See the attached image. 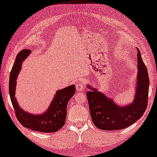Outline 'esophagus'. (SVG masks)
Masks as SVG:
<instances>
[{
  "label": "esophagus",
  "mask_w": 157,
  "mask_h": 157,
  "mask_svg": "<svg viewBox=\"0 0 157 157\" xmlns=\"http://www.w3.org/2000/svg\"><path fill=\"white\" fill-rule=\"evenodd\" d=\"M83 86H83L82 83H78V84H76V90L78 91H81L83 89Z\"/></svg>",
  "instance_id": "esophagus-1"
}]
</instances>
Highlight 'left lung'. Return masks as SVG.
<instances>
[{
    "label": "left lung",
    "mask_w": 157,
    "mask_h": 157,
    "mask_svg": "<svg viewBox=\"0 0 157 157\" xmlns=\"http://www.w3.org/2000/svg\"><path fill=\"white\" fill-rule=\"evenodd\" d=\"M137 53L138 74L136 94L134 101L127 106H119L111 98L87 86L91 91L86 93L90 114L94 125L99 129L119 130L127 128L144 113L148 104L149 78L147 68L141 59L139 49Z\"/></svg>",
    "instance_id": "left-lung-1"
}]
</instances>
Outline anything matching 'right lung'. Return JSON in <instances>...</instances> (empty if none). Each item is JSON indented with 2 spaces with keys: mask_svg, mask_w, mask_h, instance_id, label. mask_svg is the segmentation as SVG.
<instances>
[{
  "mask_svg": "<svg viewBox=\"0 0 157 157\" xmlns=\"http://www.w3.org/2000/svg\"><path fill=\"white\" fill-rule=\"evenodd\" d=\"M30 53L31 51L24 49L17 55L16 61L10 74L9 94L10 100L16 112L17 119L24 127L39 132H56L65 124L68 102L74 95L76 88L74 85H71L57 91L49 108L44 113L34 115L23 111L18 106V101L15 97L16 78L21 69L23 61L26 59Z\"/></svg>",
  "mask_w": 157,
  "mask_h": 157,
  "instance_id": "add662e5",
  "label": "right lung"
}]
</instances>
